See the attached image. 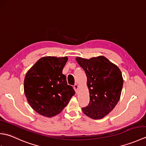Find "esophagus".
<instances>
[{"mask_svg": "<svg viewBox=\"0 0 146 146\" xmlns=\"http://www.w3.org/2000/svg\"><path fill=\"white\" fill-rule=\"evenodd\" d=\"M78 85H77V84H75V85H74V86H73V88H74V89H75V92H76V93H78Z\"/></svg>", "mask_w": 146, "mask_h": 146, "instance_id": "esophagus-1", "label": "esophagus"}]
</instances>
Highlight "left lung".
<instances>
[{"label":"left lung","mask_w":146,"mask_h":146,"mask_svg":"<svg viewBox=\"0 0 146 146\" xmlns=\"http://www.w3.org/2000/svg\"><path fill=\"white\" fill-rule=\"evenodd\" d=\"M77 63L85 71L90 103L82 108L86 116L101 119L116 106L123 83L122 73L117 65L104 56L90 59L76 57Z\"/></svg>","instance_id":"8db88e82"}]
</instances>
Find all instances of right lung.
<instances>
[{
	"mask_svg": "<svg viewBox=\"0 0 146 146\" xmlns=\"http://www.w3.org/2000/svg\"><path fill=\"white\" fill-rule=\"evenodd\" d=\"M68 57L40 58L27 71L24 91L30 106L42 116L52 117L60 113L75 94L62 73Z\"/></svg>",
	"mask_w": 146,
	"mask_h": 146,
	"instance_id": "right-lung-1",
	"label": "right lung"
}]
</instances>
